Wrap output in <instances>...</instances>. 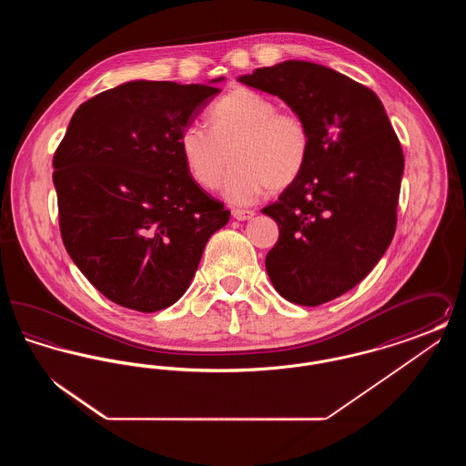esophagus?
Returning <instances> with one entry per match:
<instances>
[{
    "label": "esophagus",
    "mask_w": 466,
    "mask_h": 466,
    "mask_svg": "<svg viewBox=\"0 0 466 466\" xmlns=\"http://www.w3.org/2000/svg\"><path fill=\"white\" fill-rule=\"evenodd\" d=\"M232 217H234L236 220H239V222H244V220L253 218V217H255V211H251V209H232Z\"/></svg>",
    "instance_id": "34e87169"
}]
</instances>
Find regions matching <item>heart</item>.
I'll return each mask as SVG.
<instances>
[{
	"label": "heart",
	"mask_w": 466,
	"mask_h": 466,
	"mask_svg": "<svg viewBox=\"0 0 466 466\" xmlns=\"http://www.w3.org/2000/svg\"><path fill=\"white\" fill-rule=\"evenodd\" d=\"M209 129L187 126L179 152L190 177L206 190L220 185L228 157L232 167L223 194L234 204H251L267 188L281 192L304 173L310 156V131L293 111L257 90L238 87L209 110Z\"/></svg>",
	"instance_id": "heart-1"
}]
</instances>
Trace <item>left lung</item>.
I'll use <instances>...</instances> for the list:
<instances>
[{
    "label": "left lung",
    "instance_id": "left-lung-1",
    "mask_svg": "<svg viewBox=\"0 0 466 466\" xmlns=\"http://www.w3.org/2000/svg\"><path fill=\"white\" fill-rule=\"evenodd\" d=\"M239 82L281 97L309 126L304 173L262 209L279 227L266 268L289 302L325 304L356 287L395 236L399 137L376 94L330 67L285 61Z\"/></svg>",
    "mask_w": 466,
    "mask_h": 466
}]
</instances>
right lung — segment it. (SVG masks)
Returning <instances> with one entry per match:
<instances>
[{"instance_id":"obj_1","label":"right lung","mask_w":466,"mask_h":466,"mask_svg":"<svg viewBox=\"0 0 466 466\" xmlns=\"http://www.w3.org/2000/svg\"><path fill=\"white\" fill-rule=\"evenodd\" d=\"M218 92L148 80L105 90L78 106L54 154L67 255L122 308L173 306L208 239L228 222L230 211L190 177L179 152V134Z\"/></svg>"}]
</instances>
